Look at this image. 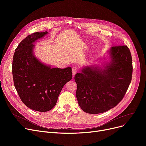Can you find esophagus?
Returning a JSON list of instances; mask_svg holds the SVG:
<instances>
[{"label": "esophagus", "mask_w": 146, "mask_h": 146, "mask_svg": "<svg viewBox=\"0 0 146 146\" xmlns=\"http://www.w3.org/2000/svg\"><path fill=\"white\" fill-rule=\"evenodd\" d=\"M79 70V68H78V67L76 66H73L72 67V73H73V74L74 75L76 73H77Z\"/></svg>", "instance_id": "34e87169"}]
</instances>
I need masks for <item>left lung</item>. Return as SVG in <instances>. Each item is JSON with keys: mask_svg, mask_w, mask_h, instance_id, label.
Masks as SVG:
<instances>
[{"mask_svg": "<svg viewBox=\"0 0 146 146\" xmlns=\"http://www.w3.org/2000/svg\"><path fill=\"white\" fill-rule=\"evenodd\" d=\"M111 62L105 66L86 67L74 76L76 96L82 110L88 113L105 112L116 106L125 96L132 79L133 62L125 45L112 47Z\"/></svg>", "mask_w": 146, "mask_h": 146, "instance_id": "8db88e82", "label": "left lung"}]
</instances>
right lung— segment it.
Masks as SVG:
<instances>
[{"instance_id":"1","label":"right lung","mask_w":146,"mask_h":146,"mask_svg":"<svg viewBox=\"0 0 146 146\" xmlns=\"http://www.w3.org/2000/svg\"><path fill=\"white\" fill-rule=\"evenodd\" d=\"M47 33L28 35L15 49L12 60L13 83L20 99L29 108L39 112L54 107L61 89L72 78L70 67L51 68L34 56L33 42Z\"/></svg>"}]
</instances>
